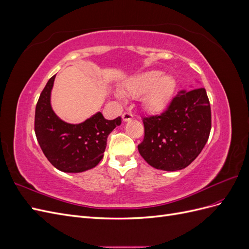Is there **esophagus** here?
I'll use <instances>...</instances> for the list:
<instances>
[{
    "instance_id": "1",
    "label": "esophagus",
    "mask_w": 249,
    "mask_h": 249,
    "mask_svg": "<svg viewBox=\"0 0 249 249\" xmlns=\"http://www.w3.org/2000/svg\"><path fill=\"white\" fill-rule=\"evenodd\" d=\"M133 117H134V115H133L132 112H124L123 114L124 122H129V120L133 119Z\"/></svg>"
}]
</instances>
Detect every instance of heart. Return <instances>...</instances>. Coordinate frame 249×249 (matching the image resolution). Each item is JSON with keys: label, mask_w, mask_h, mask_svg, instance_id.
<instances>
[{"label": "heart", "mask_w": 249, "mask_h": 249, "mask_svg": "<svg viewBox=\"0 0 249 249\" xmlns=\"http://www.w3.org/2000/svg\"><path fill=\"white\" fill-rule=\"evenodd\" d=\"M176 80L160 71H148L126 81L122 89L124 96L139 99L145 94V106L153 112H160L167 107L176 90Z\"/></svg>", "instance_id": "b5f03b06"}]
</instances>
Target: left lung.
<instances>
[{
	"label": "left lung",
	"mask_w": 249,
	"mask_h": 249,
	"mask_svg": "<svg viewBox=\"0 0 249 249\" xmlns=\"http://www.w3.org/2000/svg\"><path fill=\"white\" fill-rule=\"evenodd\" d=\"M141 157L157 169L176 171L200 154L211 131V107L205 88L182 90L162 114L144 117Z\"/></svg>",
	"instance_id": "obj_1"
}]
</instances>
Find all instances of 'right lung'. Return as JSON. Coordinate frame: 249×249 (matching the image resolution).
Masks as SVG:
<instances>
[{"label": "right lung", "instance_id": "obj_1", "mask_svg": "<svg viewBox=\"0 0 249 249\" xmlns=\"http://www.w3.org/2000/svg\"><path fill=\"white\" fill-rule=\"evenodd\" d=\"M53 76L40 93L35 109V134L44 156L63 172H83L95 167L103 159L109 134L122 124V117L104 118L101 112L81 124H67L51 106Z\"/></svg>", "mask_w": 249, "mask_h": 249}]
</instances>
